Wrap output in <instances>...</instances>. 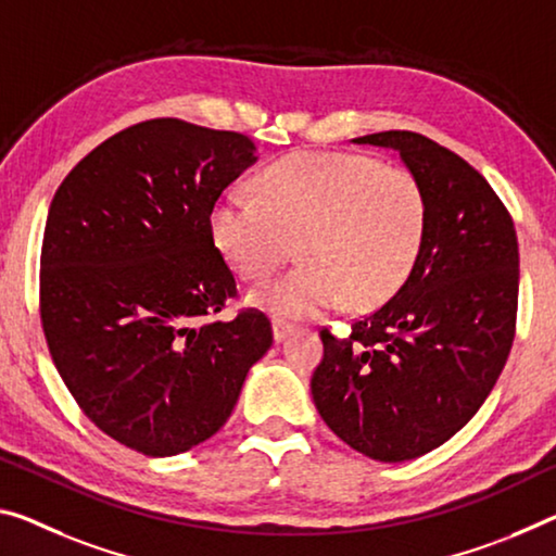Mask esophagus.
<instances>
[{"label": "esophagus", "instance_id": "34e87169", "mask_svg": "<svg viewBox=\"0 0 556 556\" xmlns=\"http://www.w3.org/2000/svg\"><path fill=\"white\" fill-rule=\"evenodd\" d=\"M271 331H275V341H285V339L289 337V333L296 331V326L289 324V321L275 319V321H271Z\"/></svg>", "mask_w": 556, "mask_h": 556}]
</instances>
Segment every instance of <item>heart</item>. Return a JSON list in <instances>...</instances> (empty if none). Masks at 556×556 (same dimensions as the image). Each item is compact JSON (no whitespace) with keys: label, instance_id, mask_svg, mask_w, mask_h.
<instances>
[{"label":"heart","instance_id":"heart-1","mask_svg":"<svg viewBox=\"0 0 556 556\" xmlns=\"http://www.w3.org/2000/svg\"><path fill=\"white\" fill-rule=\"evenodd\" d=\"M213 237L240 277L262 281L299 252L289 275L250 292L260 309L309 319L346 304L368 312L408 279L426 230L418 180L354 153H294L262 175V198L225 190Z\"/></svg>","mask_w":556,"mask_h":556}]
</instances>
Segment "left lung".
I'll list each match as a JSON object with an SVG mask.
<instances>
[{"mask_svg": "<svg viewBox=\"0 0 556 556\" xmlns=\"http://www.w3.org/2000/svg\"><path fill=\"white\" fill-rule=\"evenodd\" d=\"M354 143L399 151L426 198V230L408 279L346 337L319 331L316 410L371 460L403 463L453 438L488 399L515 341L519 250L490 182L413 130Z\"/></svg>", "mask_w": 556, "mask_h": 556, "instance_id": "8db88e82", "label": "left lung"}]
</instances>
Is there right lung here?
I'll return each mask as SVG.
<instances>
[{
	"mask_svg": "<svg viewBox=\"0 0 556 556\" xmlns=\"http://www.w3.org/2000/svg\"><path fill=\"white\" fill-rule=\"evenodd\" d=\"M254 143L180 118L136 123L93 148L51 200L39 312L59 376L86 418L148 457L215 435L271 346L237 296L210 215Z\"/></svg>",
	"mask_w": 556,
	"mask_h": 556,
	"instance_id": "right-lung-1",
	"label": "right lung"
}]
</instances>
